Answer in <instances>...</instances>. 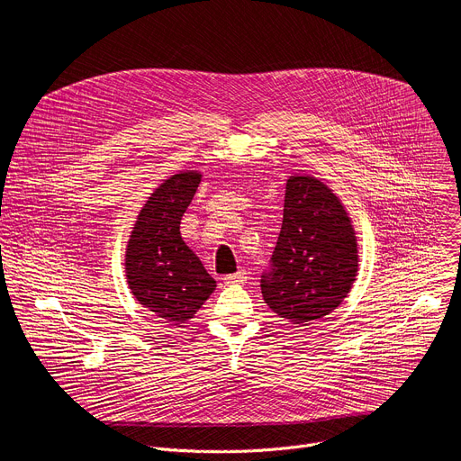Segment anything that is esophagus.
I'll use <instances>...</instances> for the list:
<instances>
[{
	"instance_id": "obj_1",
	"label": "esophagus",
	"mask_w": 461,
	"mask_h": 461,
	"mask_svg": "<svg viewBox=\"0 0 461 461\" xmlns=\"http://www.w3.org/2000/svg\"><path fill=\"white\" fill-rule=\"evenodd\" d=\"M246 279H248V272H246V270H239L237 274L226 276V277H224V283H226V285H242V283H246Z\"/></svg>"
}]
</instances>
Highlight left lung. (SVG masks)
<instances>
[{
  "instance_id": "left-lung-1",
  "label": "left lung",
  "mask_w": 461,
  "mask_h": 461,
  "mask_svg": "<svg viewBox=\"0 0 461 461\" xmlns=\"http://www.w3.org/2000/svg\"><path fill=\"white\" fill-rule=\"evenodd\" d=\"M356 240L350 217L330 187L313 176H290L281 233L260 276L265 303L292 324L336 310L356 281Z\"/></svg>"
}]
</instances>
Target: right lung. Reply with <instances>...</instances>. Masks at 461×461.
Returning a JSON list of instances; mask_svg holds the SVG:
<instances>
[{"mask_svg": "<svg viewBox=\"0 0 461 461\" xmlns=\"http://www.w3.org/2000/svg\"><path fill=\"white\" fill-rule=\"evenodd\" d=\"M201 184V173L184 171L162 182L139 213L125 251V276L140 304L173 324L194 315L215 290L180 237V221Z\"/></svg>", "mask_w": 461, "mask_h": 461, "instance_id": "1", "label": "right lung"}]
</instances>
